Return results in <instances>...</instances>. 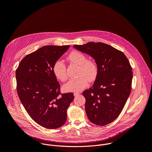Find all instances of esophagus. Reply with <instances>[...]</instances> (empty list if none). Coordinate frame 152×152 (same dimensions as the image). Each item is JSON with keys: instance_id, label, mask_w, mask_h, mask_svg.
<instances>
[{"instance_id": "34e87169", "label": "esophagus", "mask_w": 152, "mask_h": 152, "mask_svg": "<svg viewBox=\"0 0 152 152\" xmlns=\"http://www.w3.org/2000/svg\"><path fill=\"white\" fill-rule=\"evenodd\" d=\"M80 95V93H74V96L75 97H77V96H79Z\"/></svg>"}]
</instances>
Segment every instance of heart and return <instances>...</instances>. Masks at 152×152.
I'll list each match as a JSON object with an SVG mask.
<instances>
[{
    "instance_id": "1",
    "label": "heart",
    "mask_w": 152,
    "mask_h": 152,
    "mask_svg": "<svg viewBox=\"0 0 152 152\" xmlns=\"http://www.w3.org/2000/svg\"><path fill=\"white\" fill-rule=\"evenodd\" d=\"M71 62L79 65V69L77 77L70 79L64 88L66 91L79 92L84 89L88 85V80L94 81L98 74V67L97 64L92 60H87L83 53L77 52H72L67 57ZM53 72L55 77L62 82L67 79L66 66L62 61H57L53 67Z\"/></svg>"
}]
</instances>
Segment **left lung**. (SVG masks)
Wrapping results in <instances>:
<instances>
[{
    "label": "left lung",
    "mask_w": 152,
    "mask_h": 152,
    "mask_svg": "<svg viewBox=\"0 0 152 152\" xmlns=\"http://www.w3.org/2000/svg\"><path fill=\"white\" fill-rule=\"evenodd\" d=\"M73 47L92 56L98 67L93 86L82 93L86 115L96 125L111 123L119 116L131 94V64L122 52L103 42H89Z\"/></svg>",
    "instance_id": "obj_1"
}]
</instances>
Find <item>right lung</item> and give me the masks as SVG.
<instances>
[{
    "mask_svg": "<svg viewBox=\"0 0 152 152\" xmlns=\"http://www.w3.org/2000/svg\"><path fill=\"white\" fill-rule=\"evenodd\" d=\"M70 46H46L26 55L16 70L19 99L31 118L41 126L55 129L67 120L72 93L62 94L53 72L58 59Z\"/></svg>",
    "mask_w": 152,
    "mask_h": 152,
    "instance_id": "add662e5",
    "label": "right lung"
}]
</instances>
